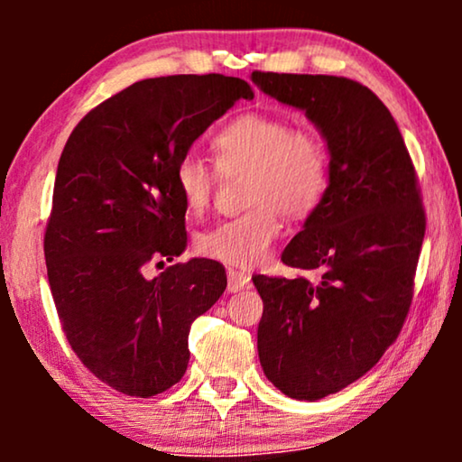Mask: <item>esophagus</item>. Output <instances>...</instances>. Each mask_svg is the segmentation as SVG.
I'll return each mask as SVG.
<instances>
[{"label": "esophagus", "instance_id": "esophagus-1", "mask_svg": "<svg viewBox=\"0 0 462 462\" xmlns=\"http://www.w3.org/2000/svg\"><path fill=\"white\" fill-rule=\"evenodd\" d=\"M250 288V275L244 273V271L229 269L226 271V290L229 292H239V290Z\"/></svg>", "mask_w": 462, "mask_h": 462}]
</instances>
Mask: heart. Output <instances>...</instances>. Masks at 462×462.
Returning a JSON list of instances; mask_svg holds the SVG:
<instances>
[{
	"mask_svg": "<svg viewBox=\"0 0 462 462\" xmlns=\"http://www.w3.org/2000/svg\"><path fill=\"white\" fill-rule=\"evenodd\" d=\"M217 168H248L245 199L252 208L201 233L198 250L229 267L250 269L269 256L282 233V212L309 217L330 185V157L324 138L311 128H292L288 119L244 113L212 138ZM217 170L195 155L180 157L176 189L191 214L210 206Z\"/></svg>",
	"mask_w": 462,
	"mask_h": 462,
	"instance_id": "heart-1",
	"label": "heart"
}]
</instances>
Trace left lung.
<instances>
[{"mask_svg":"<svg viewBox=\"0 0 462 462\" xmlns=\"http://www.w3.org/2000/svg\"><path fill=\"white\" fill-rule=\"evenodd\" d=\"M264 94L305 111L330 151V185L282 252L286 277L254 275L258 357L292 400L337 393L374 368L408 318L425 237L419 176L393 116L337 75L254 71Z\"/></svg>","mask_w":462,"mask_h":462,"instance_id":"1","label":"left lung"}]
</instances>
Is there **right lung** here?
<instances>
[{"mask_svg": "<svg viewBox=\"0 0 462 462\" xmlns=\"http://www.w3.org/2000/svg\"><path fill=\"white\" fill-rule=\"evenodd\" d=\"M239 98H254L248 81L220 73L143 79L94 106L62 149L43 236L50 290L75 356L125 395L180 381L189 328L226 288L210 258L153 280L143 267L185 250L176 166Z\"/></svg>", "mask_w": 462, "mask_h": 462, "instance_id": "right-lung-1", "label": "right lung"}]
</instances>
